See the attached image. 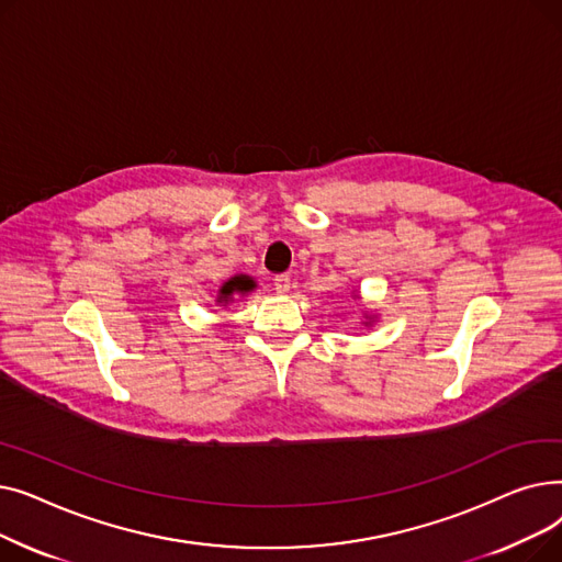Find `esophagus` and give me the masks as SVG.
I'll use <instances>...</instances> for the list:
<instances>
[{
  "instance_id": "1",
  "label": "esophagus",
  "mask_w": 562,
  "mask_h": 562,
  "mask_svg": "<svg viewBox=\"0 0 562 562\" xmlns=\"http://www.w3.org/2000/svg\"><path fill=\"white\" fill-rule=\"evenodd\" d=\"M273 286H276V291L280 293V296H284V293H289V289H291V278L286 273H280V276H276Z\"/></svg>"
}]
</instances>
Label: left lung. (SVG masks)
Segmentation results:
<instances>
[{
    "mask_svg": "<svg viewBox=\"0 0 562 562\" xmlns=\"http://www.w3.org/2000/svg\"><path fill=\"white\" fill-rule=\"evenodd\" d=\"M356 299H360V293H356ZM375 321H378V314H375V312H369V310L362 312V326H364V328H371Z\"/></svg>",
    "mask_w": 562,
    "mask_h": 562,
    "instance_id": "left-lung-1",
    "label": "left lung"
}]
</instances>
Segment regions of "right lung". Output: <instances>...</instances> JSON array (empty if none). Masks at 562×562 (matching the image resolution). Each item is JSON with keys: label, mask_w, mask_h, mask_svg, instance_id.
I'll list each match as a JSON object with an SVG mask.
<instances>
[{"label": "right lung", "mask_w": 562, "mask_h": 562, "mask_svg": "<svg viewBox=\"0 0 562 562\" xmlns=\"http://www.w3.org/2000/svg\"><path fill=\"white\" fill-rule=\"evenodd\" d=\"M255 289V284L250 282V280H241V278H229L227 282H223V286L218 289V296H216V305H229V301H234L232 299V293L236 291V293H248V291H252Z\"/></svg>", "instance_id": "obj_1"}]
</instances>
